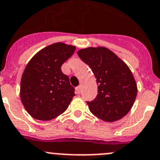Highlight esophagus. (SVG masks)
<instances>
[{
	"instance_id": "1",
	"label": "esophagus",
	"mask_w": 160,
	"mask_h": 160,
	"mask_svg": "<svg viewBox=\"0 0 160 160\" xmlns=\"http://www.w3.org/2000/svg\"><path fill=\"white\" fill-rule=\"evenodd\" d=\"M80 86H78L76 88V94H80Z\"/></svg>"
}]
</instances>
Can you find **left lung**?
<instances>
[{"label": "left lung", "instance_id": "8db88e82", "mask_svg": "<svg viewBox=\"0 0 160 160\" xmlns=\"http://www.w3.org/2000/svg\"><path fill=\"white\" fill-rule=\"evenodd\" d=\"M77 55L91 67L98 85L95 99L87 102L90 111L106 122L122 119L131 109L138 93L130 68L105 47L80 49Z\"/></svg>", "mask_w": 160, "mask_h": 160}]
</instances>
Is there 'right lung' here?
<instances>
[{
    "label": "right lung",
    "mask_w": 160,
    "mask_h": 160,
    "mask_svg": "<svg viewBox=\"0 0 160 160\" xmlns=\"http://www.w3.org/2000/svg\"><path fill=\"white\" fill-rule=\"evenodd\" d=\"M75 50V46L55 43L39 51L26 65L20 83V98L34 119L48 121L67 109L75 93L61 66Z\"/></svg>",
    "instance_id": "right-lung-1"
}]
</instances>
